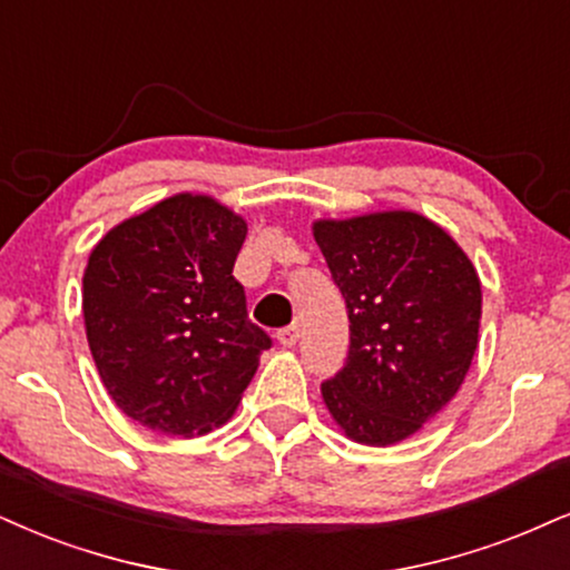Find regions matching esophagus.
I'll return each instance as SVG.
<instances>
[{
    "mask_svg": "<svg viewBox=\"0 0 570 570\" xmlns=\"http://www.w3.org/2000/svg\"><path fill=\"white\" fill-rule=\"evenodd\" d=\"M301 338V327L298 325H287L283 330H277V341L283 343L285 348H293Z\"/></svg>",
    "mask_w": 570,
    "mask_h": 570,
    "instance_id": "34e87169",
    "label": "esophagus"
}]
</instances>
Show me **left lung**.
I'll use <instances>...</instances> for the list:
<instances>
[{
    "mask_svg": "<svg viewBox=\"0 0 570 570\" xmlns=\"http://www.w3.org/2000/svg\"><path fill=\"white\" fill-rule=\"evenodd\" d=\"M348 312V356L322 383L348 439L389 446L417 433L465 381L481 325V279L439 224L412 210L314 222Z\"/></svg>",
    "mask_w": 570,
    "mask_h": 570,
    "instance_id": "obj_1",
    "label": "left lung"
}]
</instances>
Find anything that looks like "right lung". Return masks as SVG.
Listing matches in <instances>:
<instances>
[{"label": "right lung", "mask_w": 570, "mask_h": 570, "mask_svg": "<svg viewBox=\"0 0 570 570\" xmlns=\"http://www.w3.org/2000/svg\"><path fill=\"white\" fill-rule=\"evenodd\" d=\"M248 224L208 195L179 193L131 216L83 272L89 351L118 410L166 435L232 417L272 338L253 325L235 258Z\"/></svg>", "instance_id": "add662e5"}]
</instances>
